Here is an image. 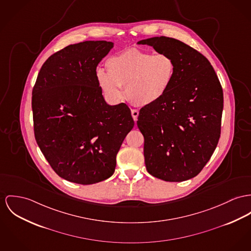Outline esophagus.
I'll return each instance as SVG.
<instances>
[{
    "mask_svg": "<svg viewBox=\"0 0 251 251\" xmlns=\"http://www.w3.org/2000/svg\"><path fill=\"white\" fill-rule=\"evenodd\" d=\"M131 113H132V116H133V118H134V120H135V122H136V120H137V116H138V111L137 110H135V109H133L132 111H131Z\"/></svg>",
    "mask_w": 251,
    "mask_h": 251,
    "instance_id": "esophagus-1",
    "label": "esophagus"
}]
</instances>
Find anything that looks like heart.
<instances>
[{"label":"heart","mask_w":251,"mask_h":251,"mask_svg":"<svg viewBox=\"0 0 251 251\" xmlns=\"http://www.w3.org/2000/svg\"><path fill=\"white\" fill-rule=\"evenodd\" d=\"M107 73L98 70L99 88L109 100L117 102L126 97L136 106H148L169 92L176 75V62L164 52L154 53L129 49L106 61Z\"/></svg>","instance_id":"obj_1"}]
</instances>
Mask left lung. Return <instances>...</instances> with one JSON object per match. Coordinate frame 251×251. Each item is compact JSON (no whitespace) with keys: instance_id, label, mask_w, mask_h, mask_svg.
I'll list each match as a JSON object with an SVG mask.
<instances>
[{"instance_id":"obj_1","label":"left lung","mask_w":251,"mask_h":251,"mask_svg":"<svg viewBox=\"0 0 251 251\" xmlns=\"http://www.w3.org/2000/svg\"><path fill=\"white\" fill-rule=\"evenodd\" d=\"M137 44L171 55L176 66L169 92L139 111L146 169L165 181L187 180L202 170L219 142L221 83L207 58L179 40L160 36Z\"/></svg>"}]
</instances>
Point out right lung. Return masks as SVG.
<instances>
[{"label": "right lung", "instance_id": "add662e5", "mask_svg": "<svg viewBox=\"0 0 251 251\" xmlns=\"http://www.w3.org/2000/svg\"><path fill=\"white\" fill-rule=\"evenodd\" d=\"M107 41L70 45L48 58L32 91L34 135L59 176L78 184L110 177L116 154L135 122L129 107L108 105L97 80Z\"/></svg>", "mask_w": 251, "mask_h": 251}]
</instances>
